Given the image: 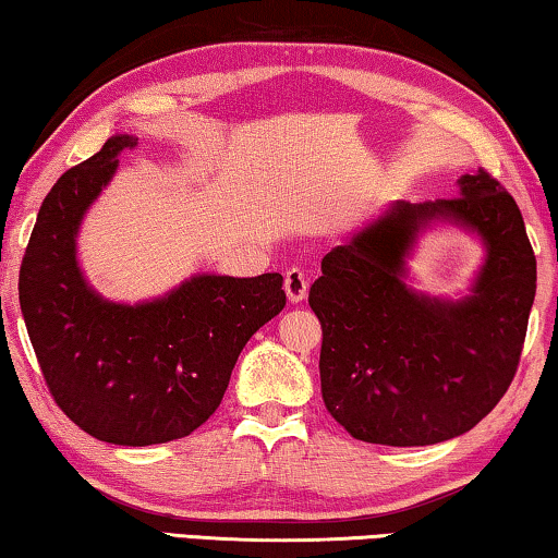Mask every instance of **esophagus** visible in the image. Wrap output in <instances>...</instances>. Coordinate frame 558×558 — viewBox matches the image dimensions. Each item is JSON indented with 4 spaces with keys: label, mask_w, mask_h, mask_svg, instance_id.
<instances>
[{
    "label": "esophagus",
    "mask_w": 558,
    "mask_h": 558,
    "mask_svg": "<svg viewBox=\"0 0 558 558\" xmlns=\"http://www.w3.org/2000/svg\"><path fill=\"white\" fill-rule=\"evenodd\" d=\"M284 292L289 296V302H304L306 292H310V277H306L304 269L292 266V269L284 274Z\"/></svg>",
    "instance_id": "esophagus-1"
}]
</instances>
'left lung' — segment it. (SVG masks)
<instances>
[{"mask_svg":"<svg viewBox=\"0 0 558 558\" xmlns=\"http://www.w3.org/2000/svg\"><path fill=\"white\" fill-rule=\"evenodd\" d=\"M460 196L405 204L322 259L310 306L322 325V398L352 438L433 446L478 425L519 367L536 256L511 193L478 168ZM433 220L478 232L487 262L460 303L415 293L404 259Z\"/></svg>","mask_w":558,"mask_h":558,"instance_id":"1","label":"left lung"}]
</instances>
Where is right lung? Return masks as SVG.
I'll use <instances>...</instances> for the list:
<instances>
[{"instance_id": "1", "label": "right lung", "mask_w": 558, "mask_h": 558, "mask_svg": "<svg viewBox=\"0 0 558 558\" xmlns=\"http://www.w3.org/2000/svg\"><path fill=\"white\" fill-rule=\"evenodd\" d=\"M133 135H112L47 193L20 269V306L54 402L112 446L185 438L221 405L256 329L284 310L281 274H198L166 296L116 304L77 266L83 216L118 171Z\"/></svg>"}]
</instances>
